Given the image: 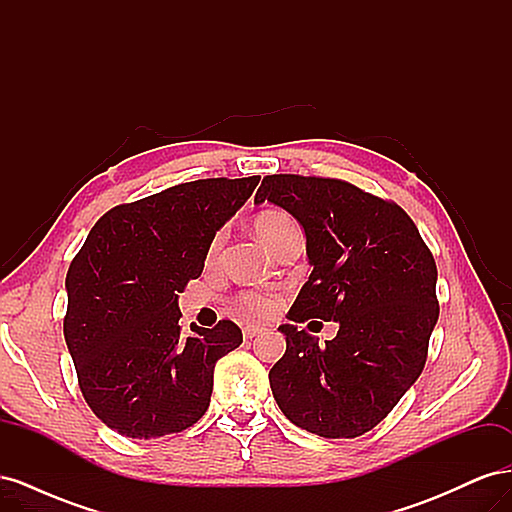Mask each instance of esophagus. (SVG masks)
<instances>
[{
	"instance_id": "1",
	"label": "esophagus",
	"mask_w": 512,
	"mask_h": 512,
	"mask_svg": "<svg viewBox=\"0 0 512 512\" xmlns=\"http://www.w3.org/2000/svg\"><path fill=\"white\" fill-rule=\"evenodd\" d=\"M258 333H262V327H256V324H247V327L243 329V337H245V339H252V337H256Z\"/></svg>"
}]
</instances>
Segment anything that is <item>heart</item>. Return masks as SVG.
Returning <instances> with one entry per match:
<instances>
[{
    "mask_svg": "<svg viewBox=\"0 0 512 512\" xmlns=\"http://www.w3.org/2000/svg\"><path fill=\"white\" fill-rule=\"evenodd\" d=\"M294 222L288 213L284 211H262L258 218L254 220V228L256 235L262 239V243L269 245L282 235L286 228H290ZM220 235L213 239L211 243V256L218 252L220 247ZM277 305V299L269 292H245L239 297V307L241 312L247 316H267L271 314Z\"/></svg>",
    "mask_w": 512,
    "mask_h": 512,
    "instance_id": "1",
    "label": "heart"
}]
</instances>
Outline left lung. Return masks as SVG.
Listing matches in <instances>:
<instances>
[{"mask_svg": "<svg viewBox=\"0 0 512 512\" xmlns=\"http://www.w3.org/2000/svg\"><path fill=\"white\" fill-rule=\"evenodd\" d=\"M297 220L312 265L288 318L337 322L318 339L282 324L286 352L269 371L290 423L322 438L374 429L421 376L438 322V269L410 215L342 179L267 175L254 203Z\"/></svg>", "mask_w": 512, "mask_h": 512, "instance_id": "8db88e82", "label": "left lung"}]
</instances>
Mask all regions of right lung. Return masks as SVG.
Masks as SVG:
<instances>
[{
	"label": "right lung",
	"mask_w": 512,
	"mask_h": 512,
	"mask_svg": "<svg viewBox=\"0 0 512 512\" xmlns=\"http://www.w3.org/2000/svg\"><path fill=\"white\" fill-rule=\"evenodd\" d=\"M260 177L198 179L106 211L70 262L64 335L87 406L126 438L192 427L213 369L241 346L235 322L179 327V294Z\"/></svg>",
	"instance_id": "add662e5"
}]
</instances>
